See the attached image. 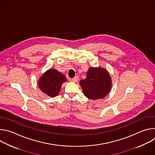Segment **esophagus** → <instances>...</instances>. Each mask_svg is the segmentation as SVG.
Masks as SVG:
<instances>
[{
    "mask_svg": "<svg viewBox=\"0 0 155 155\" xmlns=\"http://www.w3.org/2000/svg\"><path fill=\"white\" fill-rule=\"evenodd\" d=\"M78 80V77L77 76L75 77L74 78L72 79V81L73 82H77Z\"/></svg>",
    "mask_w": 155,
    "mask_h": 155,
    "instance_id": "34e87169",
    "label": "esophagus"
}]
</instances>
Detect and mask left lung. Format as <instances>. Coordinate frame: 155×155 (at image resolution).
I'll return each instance as SVG.
<instances>
[{"instance_id": "1", "label": "left lung", "mask_w": 155, "mask_h": 155, "mask_svg": "<svg viewBox=\"0 0 155 155\" xmlns=\"http://www.w3.org/2000/svg\"><path fill=\"white\" fill-rule=\"evenodd\" d=\"M80 85L87 98L91 100L103 99L111 90L112 78L104 68L91 67L87 72L86 78L80 81Z\"/></svg>"}]
</instances>
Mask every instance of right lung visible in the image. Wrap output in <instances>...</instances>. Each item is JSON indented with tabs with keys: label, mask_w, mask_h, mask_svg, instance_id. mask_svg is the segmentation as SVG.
I'll return each instance as SVG.
<instances>
[{
	"label": "right lung",
	"mask_w": 155,
	"mask_h": 155,
	"mask_svg": "<svg viewBox=\"0 0 155 155\" xmlns=\"http://www.w3.org/2000/svg\"><path fill=\"white\" fill-rule=\"evenodd\" d=\"M68 81L65 76L56 69H50L39 78L38 85L40 90L48 96H57L63 83Z\"/></svg>",
	"instance_id": "right-lung-1"
}]
</instances>
